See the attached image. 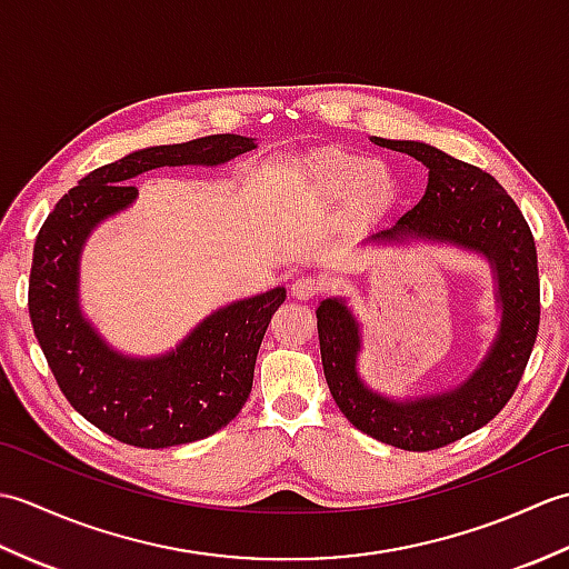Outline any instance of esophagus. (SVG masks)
Masks as SVG:
<instances>
[{"instance_id": "1", "label": "esophagus", "mask_w": 569, "mask_h": 569, "mask_svg": "<svg viewBox=\"0 0 569 569\" xmlns=\"http://www.w3.org/2000/svg\"><path fill=\"white\" fill-rule=\"evenodd\" d=\"M320 291V283L312 276H298L291 283V296L298 300H310L316 298Z\"/></svg>"}]
</instances>
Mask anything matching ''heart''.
Masks as SVG:
<instances>
[{
  "instance_id": "b5f03b06",
  "label": "heart",
  "mask_w": 569,
  "mask_h": 569,
  "mask_svg": "<svg viewBox=\"0 0 569 569\" xmlns=\"http://www.w3.org/2000/svg\"><path fill=\"white\" fill-rule=\"evenodd\" d=\"M283 176L300 198L316 208L342 200L340 220L349 229H367L389 212L396 180L389 168L340 147H325L283 163Z\"/></svg>"
}]
</instances>
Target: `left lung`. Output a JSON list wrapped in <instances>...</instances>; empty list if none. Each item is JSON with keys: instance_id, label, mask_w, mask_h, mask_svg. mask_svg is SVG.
<instances>
[{"instance_id": "8db88e82", "label": "left lung", "mask_w": 569, "mask_h": 569, "mask_svg": "<svg viewBox=\"0 0 569 569\" xmlns=\"http://www.w3.org/2000/svg\"><path fill=\"white\" fill-rule=\"evenodd\" d=\"M377 147L413 156L428 168V188L393 227L369 244L432 241L475 251L491 266L501 322L497 340L469 377L450 391L389 398L371 391L357 371L361 328L345 298L318 306L325 379L335 403L361 432L408 452H428L485 428L509 403L533 352L540 325L538 253L523 212L499 180L422 141L371 137Z\"/></svg>"}]
</instances>
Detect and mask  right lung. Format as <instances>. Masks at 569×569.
I'll use <instances>...</instances> for the list:
<instances>
[{
  "instance_id": "1",
  "label": "right lung",
  "mask_w": 569,
  "mask_h": 569,
  "mask_svg": "<svg viewBox=\"0 0 569 569\" xmlns=\"http://www.w3.org/2000/svg\"><path fill=\"white\" fill-rule=\"evenodd\" d=\"M251 149L257 139L212 134L129 153L70 188L36 237L29 278L36 340L70 406L119 442L159 450L210 438L234 420L251 393L259 347L286 288L214 310L171 352L129 357L107 345L80 310L84 241L137 200L131 178L163 166H222Z\"/></svg>"
}]
</instances>
